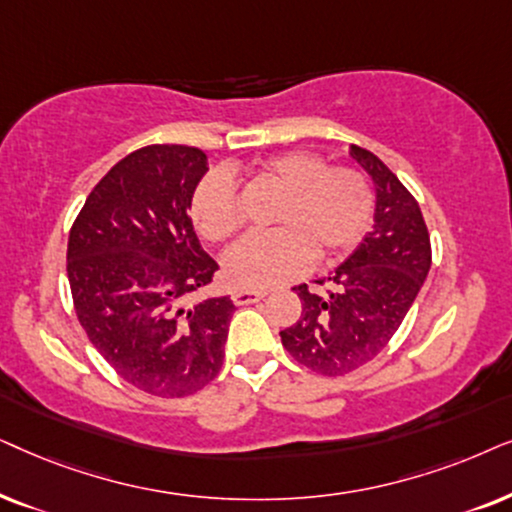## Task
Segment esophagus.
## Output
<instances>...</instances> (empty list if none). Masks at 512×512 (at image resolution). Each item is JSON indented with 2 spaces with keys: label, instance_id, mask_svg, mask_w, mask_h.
<instances>
[{
  "label": "esophagus",
  "instance_id": "34e87169",
  "mask_svg": "<svg viewBox=\"0 0 512 512\" xmlns=\"http://www.w3.org/2000/svg\"><path fill=\"white\" fill-rule=\"evenodd\" d=\"M264 297H267V292H264V290H248V288H238V290H234V295H231V299H234L236 306L255 304Z\"/></svg>",
  "mask_w": 512,
  "mask_h": 512
}]
</instances>
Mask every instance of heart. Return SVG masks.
I'll return each instance as SVG.
<instances>
[{
	"label": "heart",
	"instance_id": "b5f03b06",
	"mask_svg": "<svg viewBox=\"0 0 512 512\" xmlns=\"http://www.w3.org/2000/svg\"><path fill=\"white\" fill-rule=\"evenodd\" d=\"M257 175L281 199L271 222L276 229L250 234L224 255V274L241 288H274L302 274L311 257L332 260L351 250L370 227L374 196L367 180L351 168H327L318 154L285 152L262 161ZM196 231L224 241L241 227L234 180L224 170L203 175L189 201Z\"/></svg>",
	"mask_w": 512,
	"mask_h": 512
}]
</instances>
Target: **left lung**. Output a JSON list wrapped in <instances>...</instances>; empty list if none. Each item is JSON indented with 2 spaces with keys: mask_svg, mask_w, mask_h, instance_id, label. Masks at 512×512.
Wrapping results in <instances>:
<instances>
[{
  "mask_svg": "<svg viewBox=\"0 0 512 512\" xmlns=\"http://www.w3.org/2000/svg\"><path fill=\"white\" fill-rule=\"evenodd\" d=\"M349 156L374 185V224L339 267L316 283L297 285L302 316L281 332L297 363L339 377L377 358L391 342L431 269V238L419 203L372 152L351 145Z\"/></svg>",
  "mask_w": 512,
  "mask_h": 512,
  "instance_id": "left-lung-1",
  "label": "left lung"
}]
</instances>
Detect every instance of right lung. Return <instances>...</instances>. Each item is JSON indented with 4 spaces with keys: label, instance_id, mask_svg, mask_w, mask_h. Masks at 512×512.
<instances>
[{
    "label": "right lung",
    "instance_id": "obj_1",
    "mask_svg": "<svg viewBox=\"0 0 512 512\" xmlns=\"http://www.w3.org/2000/svg\"><path fill=\"white\" fill-rule=\"evenodd\" d=\"M206 173L196 147L128 154L88 194L67 243L74 309L91 344L128 384L161 398L217 377L236 309L229 297L187 304L217 271L189 220Z\"/></svg>",
    "mask_w": 512,
    "mask_h": 512
}]
</instances>
